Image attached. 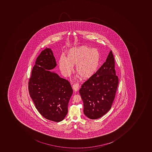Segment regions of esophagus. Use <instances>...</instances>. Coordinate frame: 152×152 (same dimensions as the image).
Masks as SVG:
<instances>
[{
    "label": "esophagus",
    "instance_id": "1",
    "mask_svg": "<svg viewBox=\"0 0 152 152\" xmlns=\"http://www.w3.org/2000/svg\"><path fill=\"white\" fill-rule=\"evenodd\" d=\"M79 88H80V85L78 83H75L72 86V88L74 89L75 91H77L79 89Z\"/></svg>",
    "mask_w": 152,
    "mask_h": 152
}]
</instances>
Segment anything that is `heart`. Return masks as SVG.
I'll return each instance as SVG.
<instances>
[{"mask_svg":"<svg viewBox=\"0 0 152 152\" xmlns=\"http://www.w3.org/2000/svg\"><path fill=\"white\" fill-rule=\"evenodd\" d=\"M100 53L97 48L86 46L72 48L66 51L65 58H61L59 66L63 75H69L76 66V71L82 78L87 79L93 75L100 62Z\"/></svg>","mask_w":152,"mask_h":152,"instance_id":"b5f03b06","label":"heart"}]
</instances>
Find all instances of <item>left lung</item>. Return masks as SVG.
<instances>
[{
	"instance_id": "8db88e82",
	"label": "left lung",
	"mask_w": 152,
	"mask_h": 152,
	"mask_svg": "<svg viewBox=\"0 0 152 152\" xmlns=\"http://www.w3.org/2000/svg\"><path fill=\"white\" fill-rule=\"evenodd\" d=\"M115 68L111 51L103 64L82 84L80 93L83 101V113L89 119H98L111 109L119 83Z\"/></svg>"
}]
</instances>
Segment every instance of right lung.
I'll use <instances>...</instances> for the list:
<instances>
[{"mask_svg": "<svg viewBox=\"0 0 152 152\" xmlns=\"http://www.w3.org/2000/svg\"><path fill=\"white\" fill-rule=\"evenodd\" d=\"M56 65L52 50L46 48L42 51L32 70L28 89L40 114L49 120L60 122L68 113L73 90L69 81L48 71Z\"/></svg>", "mask_w": 152, "mask_h": 152, "instance_id": "add662e5", "label": "right lung"}]
</instances>
